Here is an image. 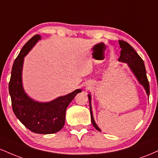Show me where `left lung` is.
Instances as JSON below:
<instances>
[{
    "instance_id": "left-lung-1",
    "label": "left lung",
    "mask_w": 158,
    "mask_h": 158,
    "mask_svg": "<svg viewBox=\"0 0 158 158\" xmlns=\"http://www.w3.org/2000/svg\"><path fill=\"white\" fill-rule=\"evenodd\" d=\"M119 47L121 48L120 56L119 58V61L121 62L126 63L128 64V68L131 70L132 73H134L135 77L137 78V81L144 88L146 94L148 96H149V83H148L147 77H146V71L145 68V64L143 62V59H141L137 52L134 50V48L128 44V42L124 41H119ZM88 99H89L90 103V118H91V123L94 126V128L97 131H101L100 128L94 120L93 112H92V107H91V95L89 94L88 95Z\"/></svg>"
}]
</instances>
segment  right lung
I'll list each match as a JSON object with an SVG mask.
<instances>
[{
  "label": "right lung",
  "mask_w": 158,
  "mask_h": 158,
  "mask_svg": "<svg viewBox=\"0 0 158 158\" xmlns=\"http://www.w3.org/2000/svg\"><path fill=\"white\" fill-rule=\"evenodd\" d=\"M41 39L39 35H34L20 51L12 65L9 92L12 110L20 122L34 133L50 135L59 131L63 128L67 108L81 90L77 89L72 93L46 102H38L27 95L22 83L23 60Z\"/></svg>",
  "instance_id": "add662e5"
}]
</instances>
